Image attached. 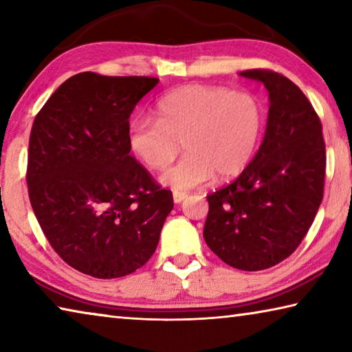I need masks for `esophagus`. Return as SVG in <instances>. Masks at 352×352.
<instances>
[{"instance_id":"esophagus-1","label":"esophagus","mask_w":352,"mask_h":352,"mask_svg":"<svg viewBox=\"0 0 352 352\" xmlns=\"http://www.w3.org/2000/svg\"><path fill=\"white\" fill-rule=\"evenodd\" d=\"M172 197H174V204L178 205V204H182V201L188 197V194L186 192H177V190H175V192L172 194Z\"/></svg>"}]
</instances>
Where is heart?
Here are the masks:
<instances>
[{
	"instance_id": "obj_1",
	"label": "heart",
	"mask_w": 352,
	"mask_h": 352,
	"mask_svg": "<svg viewBox=\"0 0 352 352\" xmlns=\"http://www.w3.org/2000/svg\"><path fill=\"white\" fill-rule=\"evenodd\" d=\"M158 121L136 118L129 127V146L148 169H163L180 152L186 155L160 175L174 190L230 180L247 168L259 144L264 113L250 93L223 87L186 85L160 100Z\"/></svg>"
}]
</instances>
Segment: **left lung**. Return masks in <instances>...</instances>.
Segmentation results:
<instances>
[{"mask_svg":"<svg viewBox=\"0 0 352 352\" xmlns=\"http://www.w3.org/2000/svg\"><path fill=\"white\" fill-rule=\"evenodd\" d=\"M239 76L269 91L265 135L242 174L208 195L204 237L234 269H270L295 252L323 200L326 148L320 118L300 88L267 69Z\"/></svg>","mask_w":352,"mask_h":352,"instance_id":"obj_1","label":"left lung"}]
</instances>
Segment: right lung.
<instances>
[{"mask_svg": "<svg viewBox=\"0 0 352 352\" xmlns=\"http://www.w3.org/2000/svg\"><path fill=\"white\" fill-rule=\"evenodd\" d=\"M155 77L80 73L35 116L28 155L29 199L56 253L100 279L130 275L157 250L174 208L130 155L129 118Z\"/></svg>", "mask_w": 352, "mask_h": 352, "instance_id": "obj_1", "label": "right lung"}]
</instances>
